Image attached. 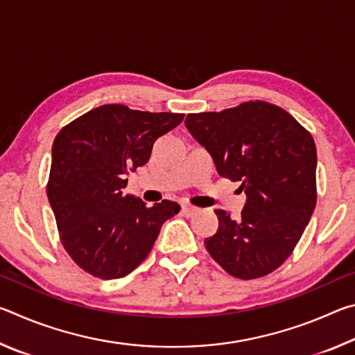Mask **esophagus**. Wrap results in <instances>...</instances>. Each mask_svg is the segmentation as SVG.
Here are the masks:
<instances>
[{"mask_svg":"<svg viewBox=\"0 0 355 355\" xmlns=\"http://www.w3.org/2000/svg\"><path fill=\"white\" fill-rule=\"evenodd\" d=\"M182 211H183L184 216H194L197 211H199V208L192 207V205H189V203H183Z\"/></svg>","mask_w":355,"mask_h":355,"instance_id":"34e87169","label":"esophagus"}]
</instances>
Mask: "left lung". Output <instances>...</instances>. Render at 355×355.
Returning <instances> with one entry per match:
<instances>
[{
	"label": "left lung",
	"instance_id": "obj_1",
	"mask_svg": "<svg viewBox=\"0 0 355 355\" xmlns=\"http://www.w3.org/2000/svg\"><path fill=\"white\" fill-rule=\"evenodd\" d=\"M192 137L211 155L219 175L241 182L238 219L216 209L219 228L205 248L228 274L263 277L284 263L316 205V147L291 114L266 101L220 112L188 114Z\"/></svg>",
	"mask_w": 355,
	"mask_h": 355
}]
</instances>
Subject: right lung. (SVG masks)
I'll list each match as a JSON object with an SVG mask.
<instances>
[{"mask_svg":"<svg viewBox=\"0 0 355 355\" xmlns=\"http://www.w3.org/2000/svg\"><path fill=\"white\" fill-rule=\"evenodd\" d=\"M184 114L103 105L64 127L53 142L48 202L67 254L94 277L128 275L146 260L177 202L147 207L125 194L128 172L144 166L153 144Z\"/></svg>","mask_w":355,"mask_h":355,"instance_id":"right-lung-1","label":"right lung"}]
</instances>
